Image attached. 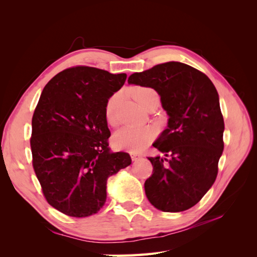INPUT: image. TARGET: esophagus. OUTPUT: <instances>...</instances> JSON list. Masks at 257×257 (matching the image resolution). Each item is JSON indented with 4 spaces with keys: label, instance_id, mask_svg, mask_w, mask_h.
Here are the masks:
<instances>
[{
    "label": "esophagus",
    "instance_id": "esophagus-1",
    "mask_svg": "<svg viewBox=\"0 0 257 257\" xmlns=\"http://www.w3.org/2000/svg\"><path fill=\"white\" fill-rule=\"evenodd\" d=\"M131 155H132V160L133 161H137V160H139L142 158V155H139V154H137V153H131Z\"/></svg>",
    "mask_w": 257,
    "mask_h": 257
}]
</instances>
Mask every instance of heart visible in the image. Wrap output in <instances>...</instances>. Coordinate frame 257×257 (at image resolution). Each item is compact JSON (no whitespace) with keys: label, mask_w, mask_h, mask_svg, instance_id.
Instances as JSON below:
<instances>
[{"label":"heart","mask_w":257,"mask_h":257,"mask_svg":"<svg viewBox=\"0 0 257 257\" xmlns=\"http://www.w3.org/2000/svg\"><path fill=\"white\" fill-rule=\"evenodd\" d=\"M152 94H157V92L150 88L139 87L133 90V95L137 102L142 106L146 100ZM119 94L114 93L108 98L105 106V116L108 123H114V109L118 104ZM154 137V131L149 126H125L119 130L113 135L112 144L114 148L120 150H130L137 152L149 144Z\"/></svg>","instance_id":"obj_1"}]
</instances>
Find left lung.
<instances>
[{"label":"left lung","instance_id":"obj_1","mask_svg":"<svg viewBox=\"0 0 257 257\" xmlns=\"http://www.w3.org/2000/svg\"><path fill=\"white\" fill-rule=\"evenodd\" d=\"M130 84L152 88L169 119L153 147L164 158H148L153 172L147 198L164 212L195 206L211 188L224 149L219 94L208 77L181 62H166L128 77Z\"/></svg>","mask_w":257,"mask_h":257}]
</instances>
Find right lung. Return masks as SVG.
Returning <instances> with one entry per match:
<instances>
[{
    "instance_id": "1",
    "label": "right lung",
    "mask_w": 257,
    "mask_h": 257,
    "mask_svg": "<svg viewBox=\"0 0 257 257\" xmlns=\"http://www.w3.org/2000/svg\"><path fill=\"white\" fill-rule=\"evenodd\" d=\"M126 74L90 66L66 68L45 85L32 118L33 168L48 204L68 216L85 217L106 201L107 179L131 165L111 152L105 106Z\"/></svg>"
}]
</instances>
